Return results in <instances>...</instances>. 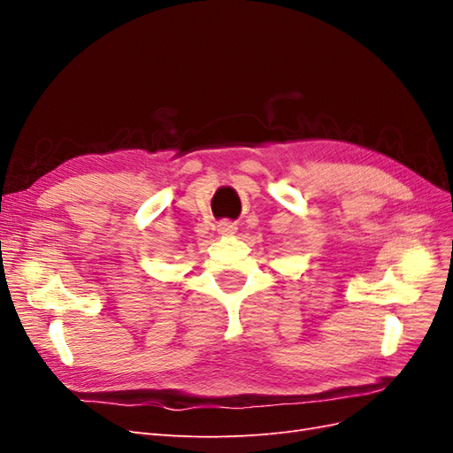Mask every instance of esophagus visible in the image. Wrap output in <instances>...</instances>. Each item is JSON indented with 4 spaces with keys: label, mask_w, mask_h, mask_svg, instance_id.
Listing matches in <instances>:
<instances>
[{
    "label": "esophagus",
    "mask_w": 453,
    "mask_h": 453,
    "mask_svg": "<svg viewBox=\"0 0 453 453\" xmlns=\"http://www.w3.org/2000/svg\"><path fill=\"white\" fill-rule=\"evenodd\" d=\"M217 232H219V234H234L236 223L228 221V219H223V221L217 223Z\"/></svg>",
    "instance_id": "obj_1"
}]
</instances>
